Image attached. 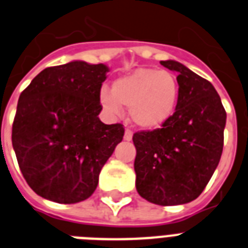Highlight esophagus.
Here are the masks:
<instances>
[{"instance_id": "1", "label": "esophagus", "mask_w": 248, "mask_h": 248, "mask_svg": "<svg viewBox=\"0 0 248 248\" xmlns=\"http://www.w3.org/2000/svg\"><path fill=\"white\" fill-rule=\"evenodd\" d=\"M124 140H126V141H131V140H132V132H131L130 130L124 131Z\"/></svg>"}]
</instances>
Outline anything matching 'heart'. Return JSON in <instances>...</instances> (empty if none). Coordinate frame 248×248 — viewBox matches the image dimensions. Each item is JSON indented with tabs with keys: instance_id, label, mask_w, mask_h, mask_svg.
Instances as JSON below:
<instances>
[{
	"instance_id": "heart-1",
	"label": "heart",
	"mask_w": 248,
	"mask_h": 248,
	"mask_svg": "<svg viewBox=\"0 0 248 248\" xmlns=\"http://www.w3.org/2000/svg\"><path fill=\"white\" fill-rule=\"evenodd\" d=\"M180 84L167 70L141 67L121 76L112 84V93L100 92V103L110 114H120L121 106L130 108L138 127L154 130L166 124L176 110Z\"/></svg>"
}]
</instances>
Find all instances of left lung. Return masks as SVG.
<instances>
[{
  "label": "left lung",
  "mask_w": 248,
  "mask_h": 248,
  "mask_svg": "<svg viewBox=\"0 0 248 248\" xmlns=\"http://www.w3.org/2000/svg\"><path fill=\"white\" fill-rule=\"evenodd\" d=\"M177 72L180 96L160 128L134 134L139 195L153 204H187L200 196L219 164L227 113L211 82L177 61H160Z\"/></svg>",
  "instance_id": "1"
}]
</instances>
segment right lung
<instances>
[{
    "instance_id": "add662e5",
    "label": "right lung",
    "mask_w": 248,
    "mask_h": 248,
    "mask_svg": "<svg viewBox=\"0 0 248 248\" xmlns=\"http://www.w3.org/2000/svg\"><path fill=\"white\" fill-rule=\"evenodd\" d=\"M109 68L72 61L44 68L20 94L13 146L30 188L58 204L95 191L99 173L124 128L99 120L100 88Z\"/></svg>"
}]
</instances>
